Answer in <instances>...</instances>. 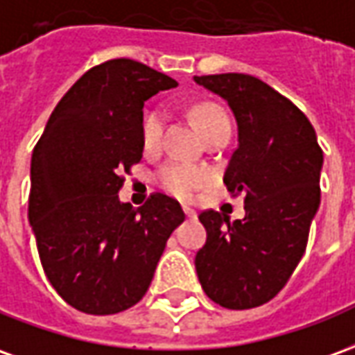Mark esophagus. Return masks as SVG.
<instances>
[{"label":"esophagus","mask_w":355,"mask_h":355,"mask_svg":"<svg viewBox=\"0 0 355 355\" xmlns=\"http://www.w3.org/2000/svg\"><path fill=\"white\" fill-rule=\"evenodd\" d=\"M183 212H185V216H187V218H195V216H197V212H195L193 209H189V207H183Z\"/></svg>","instance_id":"1"}]
</instances>
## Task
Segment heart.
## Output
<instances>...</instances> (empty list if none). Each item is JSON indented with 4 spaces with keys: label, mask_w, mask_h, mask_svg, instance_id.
Wrapping results in <instances>:
<instances>
[{
    "label": "heart",
    "mask_w": 355,
    "mask_h": 355,
    "mask_svg": "<svg viewBox=\"0 0 355 355\" xmlns=\"http://www.w3.org/2000/svg\"><path fill=\"white\" fill-rule=\"evenodd\" d=\"M164 121L166 114L162 110H153L143 121V143L146 148H154L160 143L162 137ZM193 121L201 129L202 137L209 135L210 131L218 129V127H230L228 116L220 110L218 106L212 104H201L193 110ZM162 185L173 195L178 197H189L197 187H201L202 183L209 180V173L202 168L191 166L185 162H170L166 164L160 172Z\"/></svg>",
    "instance_id": "obj_1"
}]
</instances>
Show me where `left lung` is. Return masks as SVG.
Masks as SVG:
<instances>
[{
    "label": "left lung",
    "mask_w": 355,
    "mask_h": 355,
    "mask_svg": "<svg viewBox=\"0 0 355 355\" xmlns=\"http://www.w3.org/2000/svg\"><path fill=\"white\" fill-rule=\"evenodd\" d=\"M193 80L236 117L238 148L224 183L245 205V216L234 222L216 210L199 214L207 243L195 268L212 302L251 309L272 300L304 257L321 202L322 150L304 112L261 79L222 73Z\"/></svg>",
    "instance_id": "obj_1"
}]
</instances>
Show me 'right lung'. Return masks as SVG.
I'll return each mask as SVG.
<instances>
[{
    "instance_id": "right-lung-1",
    "label": "right lung",
    "mask_w": 355,
    "mask_h": 355,
    "mask_svg": "<svg viewBox=\"0 0 355 355\" xmlns=\"http://www.w3.org/2000/svg\"><path fill=\"white\" fill-rule=\"evenodd\" d=\"M178 83L133 60L87 71L51 112L31 160L28 222L53 290L89 315L125 311L146 294L185 220L162 193L133 209L117 191L143 158V106Z\"/></svg>"
}]
</instances>
